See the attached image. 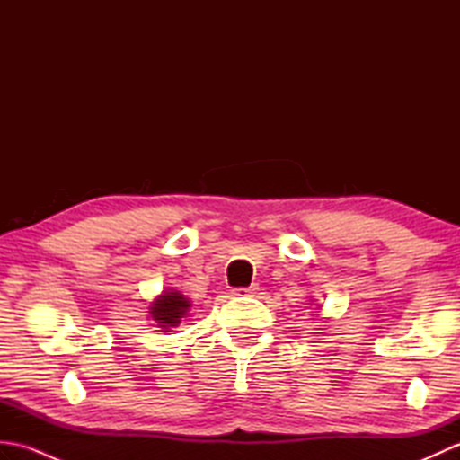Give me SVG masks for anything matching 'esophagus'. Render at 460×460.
<instances>
[{
  "mask_svg": "<svg viewBox=\"0 0 460 460\" xmlns=\"http://www.w3.org/2000/svg\"><path fill=\"white\" fill-rule=\"evenodd\" d=\"M257 290H259V285H251V287L237 288L235 295H237V296H255Z\"/></svg>",
  "mask_w": 460,
  "mask_h": 460,
  "instance_id": "esophagus-1",
  "label": "esophagus"
}]
</instances>
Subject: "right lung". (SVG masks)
Instances as JSON below:
<instances>
[{"label":"right lung","instance_id":"right-lung-1","mask_svg":"<svg viewBox=\"0 0 460 460\" xmlns=\"http://www.w3.org/2000/svg\"><path fill=\"white\" fill-rule=\"evenodd\" d=\"M190 300L183 298L180 292H164L158 300H154L150 314L155 322H160L162 328L168 330V326L180 324V320L190 310Z\"/></svg>","mask_w":460,"mask_h":460}]
</instances>
